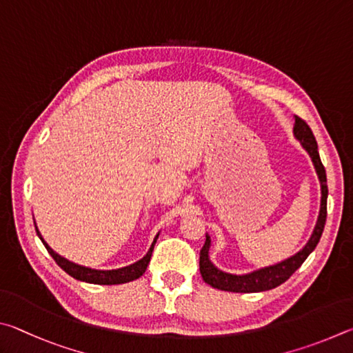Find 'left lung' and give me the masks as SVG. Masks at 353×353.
<instances>
[{"instance_id":"8db88e82","label":"left lung","mask_w":353,"mask_h":353,"mask_svg":"<svg viewBox=\"0 0 353 353\" xmlns=\"http://www.w3.org/2000/svg\"><path fill=\"white\" fill-rule=\"evenodd\" d=\"M293 132H294L296 139L301 141L302 147H304L308 152V154H310V158L314 164V169H316L318 178L321 181L319 217L310 240H308L307 245L298 252V254L287 259V261L276 263L273 267L252 271L250 274L237 276V274L225 273V271L219 270L211 261H209V246H211V239H209V236H206V242L200 251V273H201L203 281L209 283L211 287L217 290H223V292H232V293L267 292V290L279 287L281 283L290 279V276H292L294 271L304 263L305 259L310 256V252L316 248L319 239L323 236L325 219H327V195H329V189H327L325 169L323 163H321L316 139H314L313 132L310 130V127L307 125V122L304 119H301V117L294 116Z\"/></svg>"}]
</instances>
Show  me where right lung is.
Instances as JSON below:
<instances>
[{"label": "right lung", "instance_id": "1", "mask_svg": "<svg viewBox=\"0 0 353 353\" xmlns=\"http://www.w3.org/2000/svg\"><path fill=\"white\" fill-rule=\"evenodd\" d=\"M35 225V221H34ZM35 231L37 234H39L40 240L43 242V245L46 246V250L49 254L52 256V259L55 262H57L59 267L66 271L68 274L72 276L74 279L77 281H83V282H88V283H97V285H117V283H125V282H132L134 279H138V277H141L142 274L145 273L147 270V265L148 262H150V257H152V252H153V246L154 243H157V239L158 236L154 237L153 243L150 246V250H148L147 254L141 259V261L134 262L132 265H128V267H123V268H119V270H92V268H86V267H82V265H77V263H72L68 261V259L59 256L57 252H55L51 246H49L45 239L41 237V234L39 231V228L35 226Z\"/></svg>", "mask_w": 353, "mask_h": 353}]
</instances>
